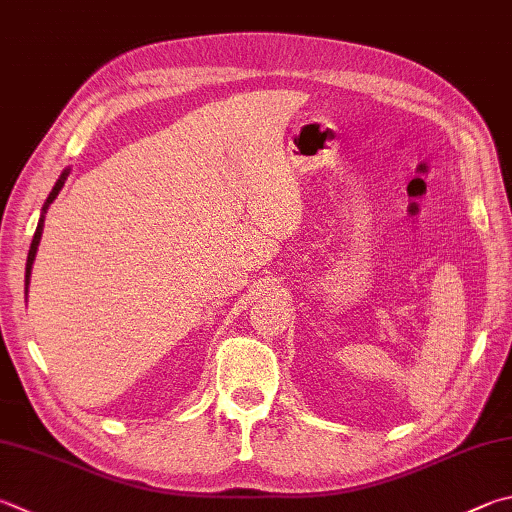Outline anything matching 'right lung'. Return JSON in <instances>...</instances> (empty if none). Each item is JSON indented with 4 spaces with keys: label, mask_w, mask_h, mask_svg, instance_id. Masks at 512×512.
I'll return each mask as SVG.
<instances>
[{
    "label": "right lung",
    "mask_w": 512,
    "mask_h": 512,
    "mask_svg": "<svg viewBox=\"0 0 512 512\" xmlns=\"http://www.w3.org/2000/svg\"><path fill=\"white\" fill-rule=\"evenodd\" d=\"M67 176H69V170H64L62 172V176L58 179V183L53 185V190H51V194H49V199L44 201V208H42V217H40V224H37V230H35V235H33V241H31V250H29V259H26V286H29V277H31V266H33V259H35V253H37V244H40V237H42V228H44V215H46V210H49V206L53 203V199L58 197V192L62 190V185H64V181H67Z\"/></svg>",
    "instance_id": "obj_1"
}]
</instances>
